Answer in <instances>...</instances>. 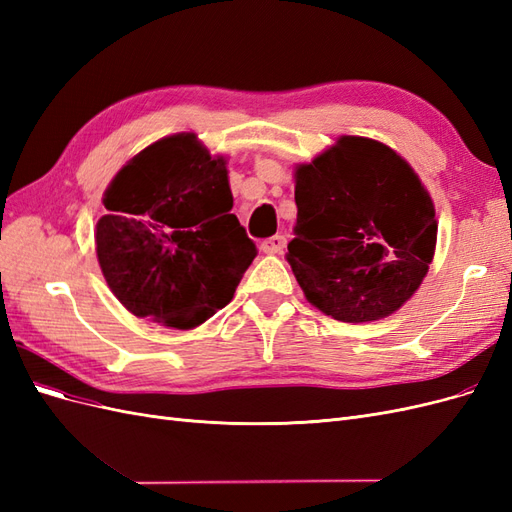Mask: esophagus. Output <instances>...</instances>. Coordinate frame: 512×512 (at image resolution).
<instances>
[{
	"instance_id": "1",
	"label": "esophagus",
	"mask_w": 512,
	"mask_h": 512,
	"mask_svg": "<svg viewBox=\"0 0 512 512\" xmlns=\"http://www.w3.org/2000/svg\"><path fill=\"white\" fill-rule=\"evenodd\" d=\"M260 247H262V252H265V254H280V252H284V247H286V237L284 235L269 237V239L262 241Z\"/></svg>"
}]
</instances>
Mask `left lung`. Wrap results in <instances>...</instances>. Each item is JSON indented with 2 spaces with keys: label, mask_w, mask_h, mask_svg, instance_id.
Listing matches in <instances>:
<instances>
[{
  "label": "left lung",
  "mask_w": 512,
  "mask_h": 512,
  "mask_svg": "<svg viewBox=\"0 0 512 512\" xmlns=\"http://www.w3.org/2000/svg\"><path fill=\"white\" fill-rule=\"evenodd\" d=\"M294 203L286 260L322 314L354 324L380 320L421 286L436 252V209L391 147L339 136L294 170Z\"/></svg>",
  "instance_id": "left-lung-1"
}]
</instances>
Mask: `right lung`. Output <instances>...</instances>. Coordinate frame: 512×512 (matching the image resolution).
I'll use <instances>...</instances> for the list:
<instances>
[{"label": "right lung", "instance_id": "obj_1", "mask_svg": "<svg viewBox=\"0 0 512 512\" xmlns=\"http://www.w3.org/2000/svg\"><path fill=\"white\" fill-rule=\"evenodd\" d=\"M96 224L104 280L138 318L192 329L230 303L256 258L232 209L226 160L196 134L160 138L126 162Z\"/></svg>", "mask_w": 512, "mask_h": 512}]
</instances>
